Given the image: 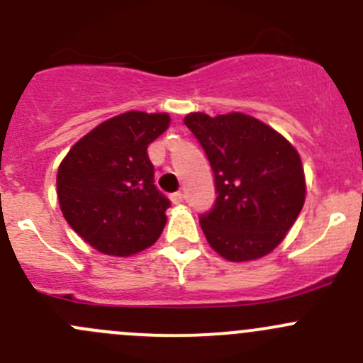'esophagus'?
<instances>
[{
	"mask_svg": "<svg viewBox=\"0 0 363 363\" xmlns=\"http://www.w3.org/2000/svg\"><path fill=\"white\" fill-rule=\"evenodd\" d=\"M170 200H172V203L177 205V203H181L182 200H184V195H182L181 191H175V193H172V195H170Z\"/></svg>",
	"mask_w": 363,
	"mask_h": 363,
	"instance_id": "obj_1",
	"label": "esophagus"
}]
</instances>
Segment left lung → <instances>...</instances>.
Listing matches in <instances>:
<instances>
[{
  "mask_svg": "<svg viewBox=\"0 0 363 363\" xmlns=\"http://www.w3.org/2000/svg\"><path fill=\"white\" fill-rule=\"evenodd\" d=\"M214 172L218 199L200 216L207 242L230 262H250L279 246L306 200L298 152L283 135L240 112L184 117Z\"/></svg>",
  "mask_w": 363,
  "mask_h": 363,
  "instance_id": "obj_1",
  "label": "left lung"
}]
</instances>
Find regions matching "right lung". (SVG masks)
<instances>
[{"instance_id": "add662e5", "label": "right lung", "mask_w": 363, "mask_h": 363, "mask_svg": "<svg viewBox=\"0 0 363 363\" xmlns=\"http://www.w3.org/2000/svg\"><path fill=\"white\" fill-rule=\"evenodd\" d=\"M168 124V113L124 112L98 124L61 161V212L94 250L130 256L158 240L170 200L155 186L147 147Z\"/></svg>"}]
</instances>
